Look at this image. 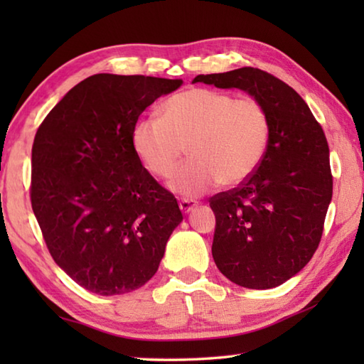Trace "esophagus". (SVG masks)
Returning <instances> with one entry per match:
<instances>
[{
    "label": "esophagus",
    "instance_id": "obj_1",
    "mask_svg": "<svg viewBox=\"0 0 364 364\" xmlns=\"http://www.w3.org/2000/svg\"><path fill=\"white\" fill-rule=\"evenodd\" d=\"M196 205H197V200H194V199H181L180 200V208L183 213L191 212Z\"/></svg>",
    "mask_w": 364,
    "mask_h": 364
}]
</instances>
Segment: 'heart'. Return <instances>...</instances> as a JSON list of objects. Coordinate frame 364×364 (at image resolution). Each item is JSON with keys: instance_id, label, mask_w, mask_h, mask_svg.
Returning <instances> with one entry per match:
<instances>
[{"instance_id": "obj_1", "label": "heart", "mask_w": 364, "mask_h": 364, "mask_svg": "<svg viewBox=\"0 0 364 364\" xmlns=\"http://www.w3.org/2000/svg\"><path fill=\"white\" fill-rule=\"evenodd\" d=\"M271 143V117L255 97L191 88L168 97L164 117L144 115L132 128V146L143 167L170 178L188 146L193 159L170 188L199 196L217 186H237L260 168Z\"/></svg>"}]
</instances>
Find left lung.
Segmentation results:
<instances>
[{"instance_id":"1","label":"left lung","mask_w":364,"mask_h":364,"mask_svg":"<svg viewBox=\"0 0 364 364\" xmlns=\"http://www.w3.org/2000/svg\"><path fill=\"white\" fill-rule=\"evenodd\" d=\"M196 82L247 91L267 106L271 143L247 181L210 197L217 218L212 255L234 284L271 289L315 254L332 197L329 146L300 95L271 73L242 67Z\"/></svg>"}]
</instances>
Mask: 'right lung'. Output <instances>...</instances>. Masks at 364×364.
<instances>
[{
  "instance_id": "obj_1",
  "label": "right lung",
  "mask_w": 364,
  "mask_h": 364,
  "mask_svg": "<svg viewBox=\"0 0 364 364\" xmlns=\"http://www.w3.org/2000/svg\"><path fill=\"white\" fill-rule=\"evenodd\" d=\"M183 80L97 73L73 86L36 130L30 200L53 260L86 291L146 284L183 215L133 151L132 128Z\"/></svg>"
}]
</instances>
